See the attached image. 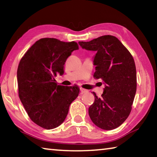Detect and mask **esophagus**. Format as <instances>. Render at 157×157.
Listing matches in <instances>:
<instances>
[{
    "instance_id": "1",
    "label": "esophagus",
    "mask_w": 157,
    "mask_h": 157,
    "mask_svg": "<svg viewBox=\"0 0 157 157\" xmlns=\"http://www.w3.org/2000/svg\"><path fill=\"white\" fill-rule=\"evenodd\" d=\"M80 91H81V94H85V93L88 92V91H87L86 89H83V88H81V89H80Z\"/></svg>"
}]
</instances>
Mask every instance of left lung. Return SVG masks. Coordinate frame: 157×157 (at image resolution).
Returning a JSON list of instances; mask_svg holds the SVG:
<instances>
[{"mask_svg":"<svg viewBox=\"0 0 157 157\" xmlns=\"http://www.w3.org/2000/svg\"><path fill=\"white\" fill-rule=\"evenodd\" d=\"M83 49L95 51L94 64L95 79H102L105 88L102 97L94 92L95 101L89 114L95 125L105 130L123 124L132 110L136 91V71L134 59L123 44L111 35L79 41Z\"/></svg>","mask_w":157,"mask_h":157,"instance_id":"8db88e82","label":"left lung"}]
</instances>
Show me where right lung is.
Returning a JSON list of instances; mask_svg holds the SVG:
<instances>
[{
    "instance_id": "add662e5",
    "label": "right lung",
    "mask_w": 157,
    "mask_h": 157,
    "mask_svg": "<svg viewBox=\"0 0 157 157\" xmlns=\"http://www.w3.org/2000/svg\"><path fill=\"white\" fill-rule=\"evenodd\" d=\"M76 42L54 38L36 41L21 59L17 70L19 98L34 123L46 129L59 127L67 116L71 102L78 96V86L57 85L55 77L62 75L63 65Z\"/></svg>"
}]
</instances>
